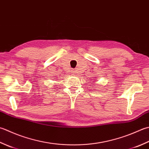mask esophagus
Here are the masks:
<instances>
[{"label":"esophagus","instance_id":"1","mask_svg":"<svg viewBox=\"0 0 149 149\" xmlns=\"http://www.w3.org/2000/svg\"><path fill=\"white\" fill-rule=\"evenodd\" d=\"M72 75H74V74H75V71H74V70H73V71L72 72Z\"/></svg>","mask_w":149,"mask_h":149}]
</instances>
